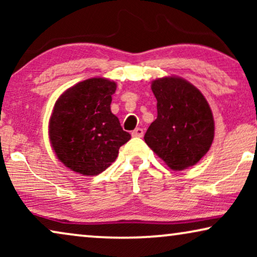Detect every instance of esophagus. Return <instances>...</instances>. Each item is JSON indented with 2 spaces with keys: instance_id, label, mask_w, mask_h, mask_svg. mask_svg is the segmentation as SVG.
<instances>
[{
  "instance_id": "esophagus-1",
  "label": "esophagus",
  "mask_w": 257,
  "mask_h": 257,
  "mask_svg": "<svg viewBox=\"0 0 257 257\" xmlns=\"http://www.w3.org/2000/svg\"><path fill=\"white\" fill-rule=\"evenodd\" d=\"M144 135V130L140 127H137L135 131H132V137H138V138H142Z\"/></svg>"
}]
</instances>
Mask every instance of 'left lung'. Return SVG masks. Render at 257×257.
Instances as JSON below:
<instances>
[{
  "label": "left lung",
  "instance_id": "1",
  "mask_svg": "<svg viewBox=\"0 0 257 257\" xmlns=\"http://www.w3.org/2000/svg\"><path fill=\"white\" fill-rule=\"evenodd\" d=\"M158 117L145 133V143L174 171L193 166L208 152L214 118L208 101L196 87L175 76L153 80Z\"/></svg>",
  "mask_w": 257,
  "mask_h": 257
}]
</instances>
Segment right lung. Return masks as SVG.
<instances>
[{
    "label": "right lung",
    "instance_id": "obj_1",
    "mask_svg": "<svg viewBox=\"0 0 257 257\" xmlns=\"http://www.w3.org/2000/svg\"><path fill=\"white\" fill-rule=\"evenodd\" d=\"M117 84L96 77L64 91L52 110L49 138L58 160L83 175H97L117 159L131 139L111 112Z\"/></svg>",
    "mask_w": 257,
    "mask_h": 257
}]
</instances>
